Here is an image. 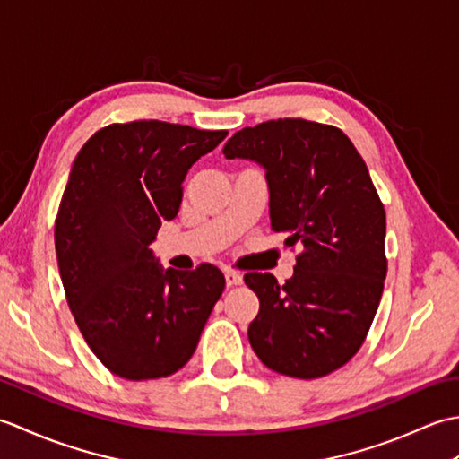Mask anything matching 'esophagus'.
Returning a JSON list of instances; mask_svg holds the SVG:
<instances>
[{
  "instance_id": "34e87169",
  "label": "esophagus",
  "mask_w": 459,
  "mask_h": 459,
  "mask_svg": "<svg viewBox=\"0 0 459 459\" xmlns=\"http://www.w3.org/2000/svg\"><path fill=\"white\" fill-rule=\"evenodd\" d=\"M224 280H227V286H240L242 274L237 270H224Z\"/></svg>"
}]
</instances>
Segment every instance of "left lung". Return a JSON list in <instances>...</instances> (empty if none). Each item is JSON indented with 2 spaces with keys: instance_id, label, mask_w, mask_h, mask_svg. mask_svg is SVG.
<instances>
[{
  "instance_id": "obj_1",
  "label": "left lung",
  "mask_w": 459,
  "mask_h": 459,
  "mask_svg": "<svg viewBox=\"0 0 459 459\" xmlns=\"http://www.w3.org/2000/svg\"><path fill=\"white\" fill-rule=\"evenodd\" d=\"M222 153L266 171L270 227L304 248L286 284L245 274L260 299L252 349L280 375L333 373L363 345L386 278L385 207L363 158L335 126L301 118L242 128Z\"/></svg>"
}]
</instances>
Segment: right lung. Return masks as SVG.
I'll list each match as a JSON object with an SVG mask.
<instances>
[{
    "label": "right lung",
    "mask_w": 459,
    "mask_h": 459,
    "mask_svg": "<svg viewBox=\"0 0 459 459\" xmlns=\"http://www.w3.org/2000/svg\"><path fill=\"white\" fill-rule=\"evenodd\" d=\"M224 138L140 120L106 126L76 155L56 214V262L76 325L114 375L169 377L197 349L222 272L165 270L150 245L178 217L191 165Z\"/></svg>",
    "instance_id": "add662e5"
}]
</instances>
